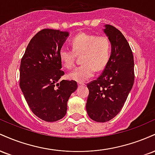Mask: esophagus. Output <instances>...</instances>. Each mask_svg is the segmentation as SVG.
I'll use <instances>...</instances> for the list:
<instances>
[{"instance_id": "obj_1", "label": "esophagus", "mask_w": 155, "mask_h": 155, "mask_svg": "<svg viewBox=\"0 0 155 155\" xmlns=\"http://www.w3.org/2000/svg\"><path fill=\"white\" fill-rule=\"evenodd\" d=\"M84 85H85L84 83H81V82H78V86L79 87H81V86H84Z\"/></svg>"}]
</instances>
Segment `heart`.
Wrapping results in <instances>:
<instances>
[{
  "label": "heart",
  "instance_id": "heart-1",
  "mask_svg": "<svg viewBox=\"0 0 155 155\" xmlns=\"http://www.w3.org/2000/svg\"><path fill=\"white\" fill-rule=\"evenodd\" d=\"M72 49L62 47L59 52L61 63L67 68L74 65L76 55H82L83 64L68 74L70 79L84 82L91 78L96 69L101 70L108 63L111 52V43L107 37L80 33L71 41Z\"/></svg>",
  "mask_w": 155,
  "mask_h": 155
}]
</instances>
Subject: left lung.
I'll use <instances>...</instances> for the list:
<instances>
[{
    "instance_id": "1",
    "label": "left lung",
    "mask_w": 155,
    "mask_h": 155,
    "mask_svg": "<svg viewBox=\"0 0 155 155\" xmlns=\"http://www.w3.org/2000/svg\"><path fill=\"white\" fill-rule=\"evenodd\" d=\"M104 32L111 45L109 60L102 74L87 84L86 104L88 116L97 122L116 117L123 107L134 83V61L128 42L122 33L110 25Z\"/></svg>"
}]
</instances>
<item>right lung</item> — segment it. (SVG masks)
I'll use <instances>...</instances> for the list:
<instances>
[{
  "label": "right lung",
  "mask_w": 155,
  "mask_h": 155,
  "mask_svg": "<svg viewBox=\"0 0 155 155\" xmlns=\"http://www.w3.org/2000/svg\"><path fill=\"white\" fill-rule=\"evenodd\" d=\"M68 32L43 29L32 38L21 60L19 87L33 113L46 122L65 117L69 97L76 81L62 80L59 52Z\"/></svg>",
  "instance_id": "right-lung-1"
}]
</instances>
